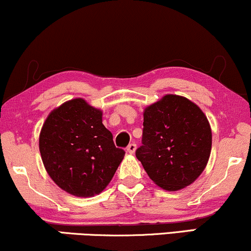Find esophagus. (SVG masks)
I'll return each instance as SVG.
<instances>
[{
	"mask_svg": "<svg viewBox=\"0 0 251 251\" xmlns=\"http://www.w3.org/2000/svg\"><path fill=\"white\" fill-rule=\"evenodd\" d=\"M135 150H136V144L135 143H130L128 147H126V151H128L129 154H134Z\"/></svg>",
	"mask_w": 251,
	"mask_h": 251,
	"instance_id": "esophagus-1",
	"label": "esophagus"
}]
</instances>
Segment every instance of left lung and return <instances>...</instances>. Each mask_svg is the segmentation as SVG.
<instances>
[{
    "label": "left lung",
    "mask_w": 251,
    "mask_h": 251,
    "mask_svg": "<svg viewBox=\"0 0 251 251\" xmlns=\"http://www.w3.org/2000/svg\"><path fill=\"white\" fill-rule=\"evenodd\" d=\"M143 117L136 157L149 177L169 191L193 183L211 151V129L203 111L185 97L166 95L146 108Z\"/></svg>",
    "instance_id": "1"
}]
</instances>
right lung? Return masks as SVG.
Instances as JSON below:
<instances>
[{"instance_id": "add662e5", "label": "right lung", "mask_w": 251, "mask_h": 251, "mask_svg": "<svg viewBox=\"0 0 251 251\" xmlns=\"http://www.w3.org/2000/svg\"><path fill=\"white\" fill-rule=\"evenodd\" d=\"M40 152L52 181L78 197L101 193L126 154L103 126L102 111L82 99L49 114L40 134Z\"/></svg>"}]
</instances>
